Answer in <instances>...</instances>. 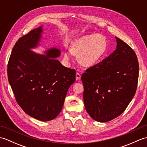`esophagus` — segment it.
Returning <instances> with one entry per match:
<instances>
[{"label": "esophagus", "instance_id": "obj_1", "mask_svg": "<svg viewBox=\"0 0 147 147\" xmlns=\"http://www.w3.org/2000/svg\"><path fill=\"white\" fill-rule=\"evenodd\" d=\"M76 80H79L81 78V75L78 73H76Z\"/></svg>", "mask_w": 147, "mask_h": 147}]
</instances>
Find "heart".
Listing matches in <instances>:
<instances>
[{
	"label": "heart",
	"mask_w": 147,
	"mask_h": 147,
	"mask_svg": "<svg viewBox=\"0 0 147 147\" xmlns=\"http://www.w3.org/2000/svg\"><path fill=\"white\" fill-rule=\"evenodd\" d=\"M108 42L101 34H89L78 38L71 43L70 50L64 53V61L69 64L73 55L83 66L90 67L100 60L107 51Z\"/></svg>",
	"instance_id": "b5f03b06"
}]
</instances>
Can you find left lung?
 I'll use <instances>...</instances> for the list:
<instances>
[{"mask_svg":"<svg viewBox=\"0 0 147 147\" xmlns=\"http://www.w3.org/2000/svg\"><path fill=\"white\" fill-rule=\"evenodd\" d=\"M116 49L82 76L86 112L100 123L110 121L125 111L135 96L139 65L133 50L115 36Z\"/></svg>","mask_w":147,"mask_h":147,"instance_id":"8db88e82","label":"left lung"}]
</instances>
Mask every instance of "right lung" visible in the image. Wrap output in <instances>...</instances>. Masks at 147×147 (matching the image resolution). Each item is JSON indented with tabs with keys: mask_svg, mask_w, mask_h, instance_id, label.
I'll return each instance as SVG.
<instances>
[{
	"mask_svg": "<svg viewBox=\"0 0 147 147\" xmlns=\"http://www.w3.org/2000/svg\"><path fill=\"white\" fill-rule=\"evenodd\" d=\"M43 26L21 37L12 49L7 65L9 84L24 112L42 121L54 119L61 112L76 71L57 60L58 48L45 50V54L32 51L38 48Z\"/></svg>",
	"mask_w": 147,
	"mask_h": 147,
	"instance_id": "1",
	"label": "right lung"
}]
</instances>
